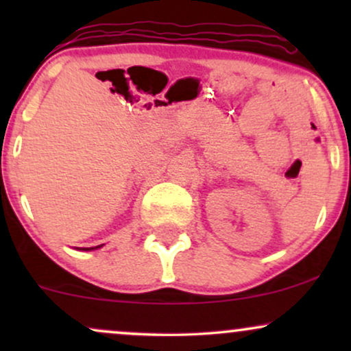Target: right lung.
<instances>
[{
    "mask_svg": "<svg viewBox=\"0 0 351 351\" xmlns=\"http://www.w3.org/2000/svg\"><path fill=\"white\" fill-rule=\"evenodd\" d=\"M99 247H102V244H100V245H95V247H84L82 251H94V249H99Z\"/></svg>",
    "mask_w": 351,
    "mask_h": 351,
    "instance_id": "obj_1",
    "label": "right lung"
}]
</instances>
